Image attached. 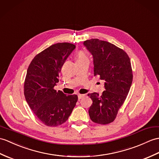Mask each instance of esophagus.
Instances as JSON below:
<instances>
[{"mask_svg":"<svg viewBox=\"0 0 159 159\" xmlns=\"http://www.w3.org/2000/svg\"><path fill=\"white\" fill-rule=\"evenodd\" d=\"M84 95H84V94H79V95H78V98H79V100H80V99H82L83 98H84Z\"/></svg>","mask_w":159,"mask_h":159,"instance_id":"34e87169","label":"esophagus"}]
</instances>
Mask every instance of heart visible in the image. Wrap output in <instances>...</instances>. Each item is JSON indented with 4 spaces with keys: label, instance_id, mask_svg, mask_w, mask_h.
<instances>
[{
    "label": "heart",
    "instance_id": "1",
    "mask_svg": "<svg viewBox=\"0 0 159 159\" xmlns=\"http://www.w3.org/2000/svg\"><path fill=\"white\" fill-rule=\"evenodd\" d=\"M86 59H87V56L85 54V53L83 52V51H80V52H79L78 55H77V60L76 61L86 60Z\"/></svg>",
    "mask_w": 159,
    "mask_h": 159
}]
</instances>
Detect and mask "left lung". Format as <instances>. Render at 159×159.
Listing matches in <instances>:
<instances>
[{"label": "left lung", "instance_id": "left-lung-1", "mask_svg": "<svg viewBox=\"0 0 159 159\" xmlns=\"http://www.w3.org/2000/svg\"><path fill=\"white\" fill-rule=\"evenodd\" d=\"M83 44L93 55L94 76L104 81L106 89L102 95L88 94L93 101L89 114L95 123L109 124L116 119L130 90L133 81L130 59L124 50L104 40L92 39Z\"/></svg>", "mask_w": 159, "mask_h": 159}]
</instances>
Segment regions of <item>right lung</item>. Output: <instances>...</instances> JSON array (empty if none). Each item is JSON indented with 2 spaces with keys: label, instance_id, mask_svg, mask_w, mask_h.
I'll return each mask as SVG.
<instances>
[{
  "label": "right lung",
  "instance_id": "1",
  "mask_svg": "<svg viewBox=\"0 0 159 159\" xmlns=\"http://www.w3.org/2000/svg\"><path fill=\"white\" fill-rule=\"evenodd\" d=\"M76 46L56 43L37 54L27 70L24 95L36 116L48 127H57L68 119L78 100L76 95H66L54 89L66 59Z\"/></svg>",
  "mask_w": 159,
  "mask_h": 159
}]
</instances>
